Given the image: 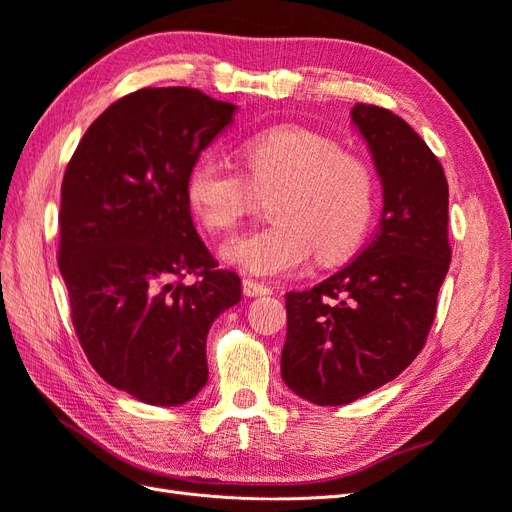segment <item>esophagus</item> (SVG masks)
<instances>
[{
    "label": "esophagus",
    "mask_w": 512,
    "mask_h": 512,
    "mask_svg": "<svg viewBox=\"0 0 512 512\" xmlns=\"http://www.w3.org/2000/svg\"><path fill=\"white\" fill-rule=\"evenodd\" d=\"M243 292H245V297H267V294L273 292V288L265 282H258V280H252V277H245Z\"/></svg>",
    "instance_id": "1"
}]
</instances>
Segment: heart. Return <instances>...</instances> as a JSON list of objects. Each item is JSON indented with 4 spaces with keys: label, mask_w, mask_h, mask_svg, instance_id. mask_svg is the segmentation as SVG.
Returning <instances> with one entry per match:
<instances>
[{
    "label": "heart",
    "mask_w": 512,
    "mask_h": 512,
    "mask_svg": "<svg viewBox=\"0 0 512 512\" xmlns=\"http://www.w3.org/2000/svg\"><path fill=\"white\" fill-rule=\"evenodd\" d=\"M243 175L203 153L185 177V200L200 226L230 235L256 205L273 196L271 226L224 245L220 256L252 275L299 269L316 252L335 262L361 243L374 218L376 177L359 153L303 128H275L239 149Z\"/></svg>",
    "instance_id": "b5f03b06"
}]
</instances>
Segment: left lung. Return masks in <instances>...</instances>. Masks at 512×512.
<instances>
[{
  "instance_id": "1",
  "label": "left lung",
  "mask_w": 512,
  "mask_h": 512,
  "mask_svg": "<svg viewBox=\"0 0 512 512\" xmlns=\"http://www.w3.org/2000/svg\"><path fill=\"white\" fill-rule=\"evenodd\" d=\"M382 183L376 235L318 286L286 292L282 378L316 406H346L395 380L423 350L451 265L448 183L425 141L395 113L356 104Z\"/></svg>"
}]
</instances>
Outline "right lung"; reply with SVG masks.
I'll use <instances>...</instances> for the list:
<instances>
[{"mask_svg": "<svg viewBox=\"0 0 512 512\" xmlns=\"http://www.w3.org/2000/svg\"><path fill=\"white\" fill-rule=\"evenodd\" d=\"M237 106L190 87H147L91 123L61 183L59 271L89 363L149 406L207 384V333L241 301L185 200L190 166ZM188 272L201 277L183 285Z\"/></svg>", "mask_w": 512, "mask_h": 512, "instance_id": "obj_1", "label": "right lung"}]
</instances>
